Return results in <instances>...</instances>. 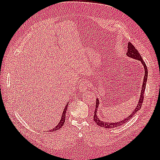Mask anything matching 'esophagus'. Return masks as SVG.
<instances>
[{"label": "esophagus", "instance_id": "esophagus-1", "mask_svg": "<svg viewBox=\"0 0 160 160\" xmlns=\"http://www.w3.org/2000/svg\"><path fill=\"white\" fill-rule=\"evenodd\" d=\"M89 88V84L85 80H82L80 82V85L79 87V89L81 92H84Z\"/></svg>", "mask_w": 160, "mask_h": 160}]
</instances>
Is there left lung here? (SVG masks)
Masks as SVG:
<instances>
[{
  "label": "left lung",
  "instance_id": "8db88e82",
  "mask_svg": "<svg viewBox=\"0 0 160 160\" xmlns=\"http://www.w3.org/2000/svg\"><path fill=\"white\" fill-rule=\"evenodd\" d=\"M127 56L128 58H131L140 61L141 63L142 64V65H143V67L144 68V77L143 79V84H142V86L140 99H139V100H138V103L137 104L136 107L135 108V109L132 111V112H131V113H130V115H128V116L127 118H123V120L119 121V122H108L102 121L99 118V117L98 116L97 112H98V108H99V105H100V102L99 100V98H96V109H95V112H94L93 120H94V122L97 124V125L99 126V127H100L105 128H113L115 127H120V126H122V124L127 123V122L129 120H130L131 118H132V116H133L134 115H135V113H136L139 110H140V108L142 107V102H143V100H144V91L146 89V84H147V78H148L147 67V65H146L144 61L142 60L140 54L139 53L138 50L135 48V47L132 45L131 42L128 43V50H127Z\"/></svg>",
  "mask_w": 160,
  "mask_h": 160
}]
</instances>
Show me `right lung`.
<instances>
[{
    "label": "right lung",
    "instance_id": "right-lung-1",
    "mask_svg": "<svg viewBox=\"0 0 160 160\" xmlns=\"http://www.w3.org/2000/svg\"><path fill=\"white\" fill-rule=\"evenodd\" d=\"M67 107H68V103H67V104L66 105V107H64V111H63L62 114V117H61V119H60V120L59 121L58 124L53 128L51 129V130H50L51 131H58V129H60V128L61 127H62V126L64 125V122H65V115H66V112H67Z\"/></svg>",
    "mask_w": 160,
    "mask_h": 160
}]
</instances>
